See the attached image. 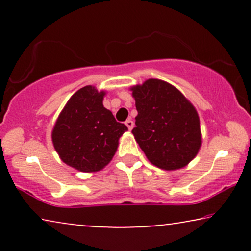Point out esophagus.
<instances>
[{
  "instance_id": "1",
  "label": "esophagus",
  "mask_w": 251,
  "mask_h": 251,
  "mask_svg": "<svg viewBox=\"0 0 251 251\" xmlns=\"http://www.w3.org/2000/svg\"><path fill=\"white\" fill-rule=\"evenodd\" d=\"M126 126H128V129L129 130H132V128H133V126H135V123H133V121H132V120H126Z\"/></svg>"
}]
</instances>
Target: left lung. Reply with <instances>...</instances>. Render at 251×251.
I'll list each match as a JSON object with an SVG mask.
<instances>
[{
  "mask_svg": "<svg viewBox=\"0 0 251 251\" xmlns=\"http://www.w3.org/2000/svg\"><path fill=\"white\" fill-rule=\"evenodd\" d=\"M130 90L138 112L132 133L147 160L167 171L186 167L202 145L200 118L193 104L159 78H149Z\"/></svg>",
  "mask_w": 251,
  "mask_h": 251,
  "instance_id": "8db88e82",
  "label": "left lung"
}]
</instances>
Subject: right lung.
<instances>
[{
	"instance_id": "add662e5",
	"label": "right lung",
	"mask_w": 251,
	"mask_h": 251,
	"mask_svg": "<svg viewBox=\"0 0 251 251\" xmlns=\"http://www.w3.org/2000/svg\"><path fill=\"white\" fill-rule=\"evenodd\" d=\"M106 91L85 85L68 99L51 138L60 160L81 173L100 171L111 162L128 128L116 122L102 100Z\"/></svg>"
}]
</instances>
